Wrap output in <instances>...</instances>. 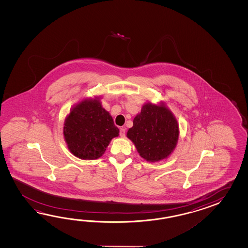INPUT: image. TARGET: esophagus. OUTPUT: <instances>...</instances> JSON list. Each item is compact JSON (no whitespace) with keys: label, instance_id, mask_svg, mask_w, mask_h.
<instances>
[{"label":"esophagus","instance_id":"1","mask_svg":"<svg viewBox=\"0 0 248 248\" xmlns=\"http://www.w3.org/2000/svg\"><path fill=\"white\" fill-rule=\"evenodd\" d=\"M120 136H121V137H125V136H126V130H125V128H121V130H120Z\"/></svg>","mask_w":248,"mask_h":248}]
</instances>
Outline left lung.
Listing matches in <instances>:
<instances>
[{
  "mask_svg": "<svg viewBox=\"0 0 248 248\" xmlns=\"http://www.w3.org/2000/svg\"><path fill=\"white\" fill-rule=\"evenodd\" d=\"M126 137L134 142L142 158L154 162L168 158L174 151L179 126L166 106L147 103L135 117Z\"/></svg>",
  "mask_w": 248,
  "mask_h": 248,
  "instance_id": "obj_1",
  "label": "left lung"
}]
</instances>
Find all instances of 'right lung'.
Instances as JSON below:
<instances>
[{
    "label": "right lung",
    "instance_id": "right-lung-1",
    "mask_svg": "<svg viewBox=\"0 0 248 248\" xmlns=\"http://www.w3.org/2000/svg\"><path fill=\"white\" fill-rule=\"evenodd\" d=\"M120 130L98 98L85 99L72 109L65 119L63 137L74 156L96 159L106 152Z\"/></svg>",
    "mask_w": 248,
    "mask_h": 248
}]
</instances>
